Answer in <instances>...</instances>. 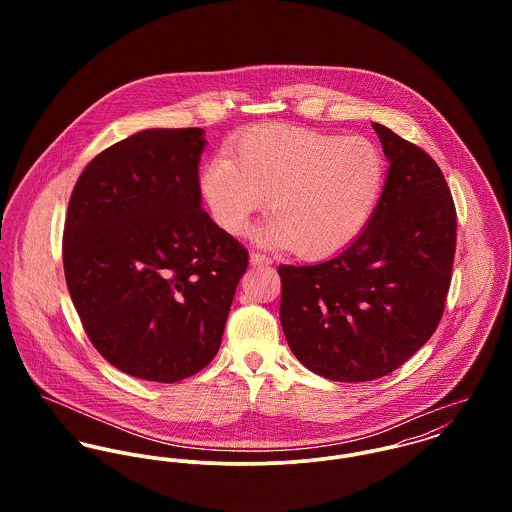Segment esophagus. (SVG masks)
I'll return each instance as SVG.
<instances>
[{
  "label": "esophagus",
  "instance_id": "34e87169",
  "mask_svg": "<svg viewBox=\"0 0 512 512\" xmlns=\"http://www.w3.org/2000/svg\"><path fill=\"white\" fill-rule=\"evenodd\" d=\"M250 264H252V266H270L272 260H270L266 254L252 252V254H250Z\"/></svg>",
  "mask_w": 512,
  "mask_h": 512
}]
</instances>
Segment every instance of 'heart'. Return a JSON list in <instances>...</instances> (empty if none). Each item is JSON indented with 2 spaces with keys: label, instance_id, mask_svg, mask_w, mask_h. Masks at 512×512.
<instances>
[{
  "label": "heart",
  "instance_id": "b5f03b06",
  "mask_svg": "<svg viewBox=\"0 0 512 512\" xmlns=\"http://www.w3.org/2000/svg\"><path fill=\"white\" fill-rule=\"evenodd\" d=\"M384 183L386 157L372 140L288 124L246 132L230 157L211 159L199 177L220 230L244 234L268 197L272 219L254 236L307 260L351 244L372 219Z\"/></svg>",
  "mask_w": 512,
  "mask_h": 512
}]
</instances>
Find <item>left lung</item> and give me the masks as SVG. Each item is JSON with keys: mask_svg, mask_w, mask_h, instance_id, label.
<instances>
[{"mask_svg": "<svg viewBox=\"0 0 512 512\" xmlns=\"http://www.w3.org/2000/svg\"><path fill=\"white\" fill-rule=\"evenodd\" d=\"M388 161L365 230L333 258L280 266V321L295 359L335 382L404 365L438 327L455 256V205L438 163L382 124Z\"/></svg>", "mask_w": 512, "mask_h": 512, "instance_id": "8db88e82", "label": "left lung"}]
</instances>
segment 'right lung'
I'll return each instance as SVG.
<instances>
[{"instance_id": "1", "label": "right lung", "mask_w": 512, "mask_h": 512, "mask_svg": "<svg viewBox=\"0 0 512 512\" xmlns=\"http://www.w3.org/2000/svg\"><path fill=\"white\" fill-rule=\"evenodd\" d=\"M201 128L142 130L74 185L67 288L96 351L122 372L177 382L219 351L248 252L201 209Z\"/></svg>"}]
</instances>
